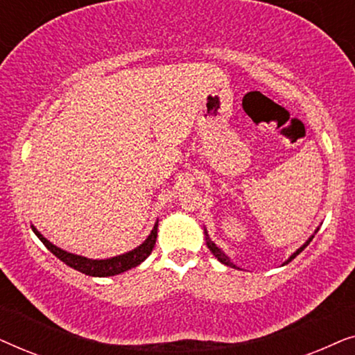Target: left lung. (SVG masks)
<instances>
[{"instance_id": "8db88e82", "label": "left lung", "mask_w": 355, "mask_h": 355, "mask_svg": "<svg viewBox=\"0 0 355 355\" xmlns=\"http://www.w3.org/2000/svg\"><path fill=\"white\" fill-rule=\"evenodd\" d=\"M317 231H318V230H317ZM312 239H313V236H312V237H309V241H307V242H305V244H304L302 247H300V249H297V250H295V252H294V254H293V255H291V257H289V259H288V260H286L283 265H288L291 260H294V259H295V257H297V255L300 254V252H302V250L305 249V247H307V245L310 244V242H312ZM205 241H207V247H208V249H210V252H211V254H213V255H215V257H216V259L221 261V263H225V265H227V266H232V268H237V266H236L234 263H232V261H231L230 259H227V255L225 254V252H223V250L220 249V247H216V244H215V242H213V241H210V237H208V234H207V230H205Z\"/></svg>"}]
</instances>
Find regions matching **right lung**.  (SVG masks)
I'll use <instances>...</instances> for the list:
<instances>
[{"label":"right lung","instance_id":"right-lung-1","mask_svg":"<svg viewBox=\"0 0 355 355\" xmlns=\"http://www.w3.org/2000/svg\"><path fill=\"white\" fill-rule=\"evenodd\" d=\"M32 230L37 234L38 239L45 244L46 249L50 250L53 255H56L61 261H64L67 266H71V268L80 271V273L84 275L105 278V276H114L134 268V266L142 263V261L152 254L155 242H157L158 223H155L152 232H150L147 239H145L139 247H135V249L130 252H125L123 255L111 257V259H106V260H92V259H87V257L71 254V252H66L60 249V247H56L55 244H51L46 237H43L40 234V231H37L35 226H32Z\"/></svg>","mask_w":355,"mask_h":355}]
</instances>
